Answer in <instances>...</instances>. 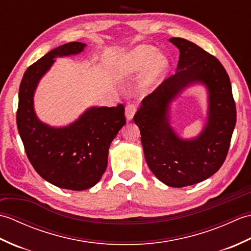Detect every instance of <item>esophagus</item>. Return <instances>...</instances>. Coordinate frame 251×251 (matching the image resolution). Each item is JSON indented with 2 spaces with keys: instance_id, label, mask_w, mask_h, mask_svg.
Returning a JSON list of instances; mask_svg holds the SVG:
<instances>
[{
  "instance_id": "esophagus-1",
  "label": "esophagus",
  "mask_w": 251,
  "mask_h": 251,
  "mask_svg": "<svg viewBox=\"0 0 251 251\" xmlns=\"http://www.w3.org/2000/svg\"><path fill=\"white\" fill-rule=\"evenodd\" d=\"M136 105L134 103H128L126 105L125 108V115H126V119L127 121H131L132 117H134L135 113H136Z\"/></svg>"
}]
</instances>
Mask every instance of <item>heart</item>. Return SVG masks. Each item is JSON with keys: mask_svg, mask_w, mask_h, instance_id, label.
Listing matches in <instances>:
<instances>
[{"mask_svg": "<svg viewBox=\"0 0 251 251\" xmlns=\"http://www.w3.org/2000/svg\"><path fill=\"white\" fill-rule=\"evenodd\" d=\"M168 66L167 59L161 54H156V50L149 45H140L135 50L119 58L115 63L116 73L122 77H129L145 73L148 74L142 82L143 89H150L158 81L161 74Z\"/></svg>", "mask_w": 251, "mask_h": 251, "instance_id": "1", "label": "heart"}]
</instances>
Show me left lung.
Wrapping results in <instances>:
<instances>
[{
    "instance_id": "obj_1",
    "label": "left lung",
    "mask_w": 251,
    "mask_h": 251,
    "mask_svg": "<svg viewBox=\"0 0 251 251\" xmlns=\"http://www.w3.org/2000/svg\"><path fill=\"white\" fill-rule=\"evenodd\" d=\"M180 51L177 71L142 100L134 116L149 168L163 183L182 188L204 181L225 163L236 124V106L221 62L181 37L169 40ZM201 82L208 89V119L201 135L180 138L170 126V102L186 87Z\"/></svg>"
}]
</instances>
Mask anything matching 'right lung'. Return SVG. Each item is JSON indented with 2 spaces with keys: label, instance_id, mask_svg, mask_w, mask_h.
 Wrapping results in <instances>:
<instances>
[{
  "label": "right lung",
  "instance_id": "obj_1",
  "mask_svg": "<svg viewBox=\"0 0 251 251\" xmlns=\"http://www.w3.org/2000/svg\"><path fill=\"white\" fill-rule=\"evenodd\" d=\"M86 44L70 42L47 52L31 65L19 87L17 127L32 166L42 178L58 188L83 191L102 177L112 140L126 124L124 105L93 106L72 124L51 127L34 112L33 96L42 76L55 58L76 55Z\"/></svg>",
  "mask_w": 251,
  "mask_h": 251
}]
</instances>
